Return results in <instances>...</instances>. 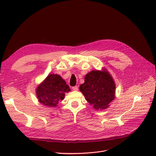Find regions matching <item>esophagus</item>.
Returning <instances> with one entry per match:
<instances>
[{"label": "esophagus", "instance_id": "obj_1", "mask_svg": "<svg viewBox=\"0 0 156 156\" xmlns=\"http://www.w3.org/2000/svg\"><path fill=\"white\" fill-rule=\"evenodd\" d=\"M78 89H79V88H78V87H77V86L72 87V90H75V91H77Z\"/></svg>", "mask_w": 156, "mask_h": 156}]
</instances>
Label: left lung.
Listing matches in <instances>:
<instances>
[{"label": "left lung", "mask_w": 156, "mask_h": 156, "mask_svg": "<svg viewBox=\"0 0 156 156\" xmlns=\"http://www.w3.org/2000/svg\"><path fill=\"white\" fill-rule=\"evenodd\" d=\"M79 90L96 110L107 108L115 98V81L105 69L93 70L87 73Z\"/></svg>", "instance_id": "obj_1"}]
</instances>
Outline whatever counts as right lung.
<instances>
[{"mask_svg": "<svg viewBox=\"0 0 156 156\" xmlns=\"http://www.w3.org/2000/svg\"><path fill=\"white\" fill-rule=\"evenodd\" d=\"M69 91V86L60 75L49 74L37 87L36 95L41 104L55 107L64 100L65 93Z\"/></svg>", "mask_w": 156, "mask_h": 156, "instance_id": "1", "label": "right lung"}]
</instances>
